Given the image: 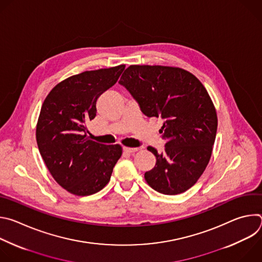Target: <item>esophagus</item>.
I'll return each instance as SVG.
<instances>
[{
	"label": "esophagus",
	"instance_id": "obj_1",
	"mask_svg": "<svg viewBox=\"0 0 262 262\" xmlns=\"http://www.w3.org/2000/svg\"><path fill=\"white\" fill-rule=\"evenodd\" d=\"M123 151L126 152V154H133V152H136L138 151V148H130V147H123Z\"/></svg>",
	"mask_w": 262,
	"mask_h": 262
}]
</instances>
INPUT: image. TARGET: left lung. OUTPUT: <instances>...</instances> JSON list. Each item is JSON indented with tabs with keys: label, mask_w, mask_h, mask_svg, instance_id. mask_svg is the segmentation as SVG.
<instances>
[{
	"label": "left lung",
	"mask_w": 262,
	"mask_h": 262,
	"mask_svg": "<svg viewBox=\"0 0 262 262\" xmlns=\"http://www.w3.org/2000/svg\"><path fill=\"white\" fill-rule=\"evenodd\" d=\"M147 117H162L165 151L148 146L157 163L144 175L154 190L165 195L185 192L197 182L211 157L217 117L202 83L179 67L130 65L120 78Z\"/></svg>",
	"instance_id": "1"
}]
</instances>
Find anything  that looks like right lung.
Returning <instances> with one entry per match:
<instances>
[{
    "mask_svg": "<svg viewBox=\"0 0 262 262\" xmlns=\"http://www.w3.org/2000/svg\"><path fill=\"white\" fill-rule=\"evenodd\" d=\"M125 65L84 71L57 84L46 97L36 141L47 168L67 192L89 196L102 190L122 155L120 145L89 140L86 122L98 97L116 84Z\"/></svg>",
    "mask_w": 262,
    "mask_h": 262,
    "instance_id": "add662e5",
    "label": "right lung"
}]
</instances>
